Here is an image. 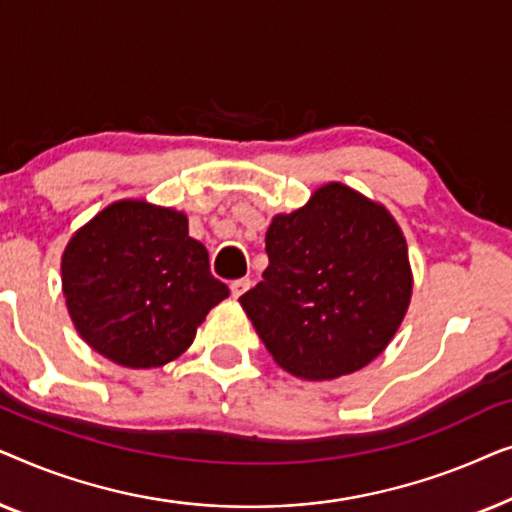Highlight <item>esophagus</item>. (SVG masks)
Here are the masks:
<instances>
[{"instance_id":"esophagus-1","label":"esophagus","mask_w":512,"mask_h":512,"mask_svg":"<svg viewBox=\"0 0 512 512\" xmlns=\"http://www.w3.org/2000/svg\"><path fill=\"white\" fill-rule=\"evenodd\" d=\"M251 289V279L244 277V279H235V282H230V293H233L235 298H240L242 293H247Z\"/></svg>"}]
</instances>
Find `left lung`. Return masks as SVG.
Instances as JSON below:
<instances>
[{
    "label": "left lung",
    "instance_id": "1",
    "mask_svg": "<svg viewBox=\"0 0 512 512\" xmlns=\"http://www.w3.org/2000/svg\"><path fill=\"white\" fill-rule=\"evenodd\" d=\"M265 254L263 282L240 303L272 359L303 380L368 366L408 312L412 272L401 228L338 181L296 212L277 214Z\"/></svg>",
    "mask_w": 512,
    "mask_h": 512
}]
</instances>
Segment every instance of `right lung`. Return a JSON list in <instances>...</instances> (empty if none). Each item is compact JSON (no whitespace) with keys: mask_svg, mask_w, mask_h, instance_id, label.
Segmentation results:
<instances>
[{"mask_svg":"<svg viewBox=\"0 0 512 512\" xmlns=\"http://www.w3.org/2000/svg\"><path fill=\"white\" fill-rule=\"evenodd\" d=\"M62 293L76 331L125 368H158L186 352L207 312L228 298L186 214L118 200L74 233Z\"/></svg>","mask_w":512,"mask_h":512,"instance_id":"1","label":"right lung"}]
</instances>
